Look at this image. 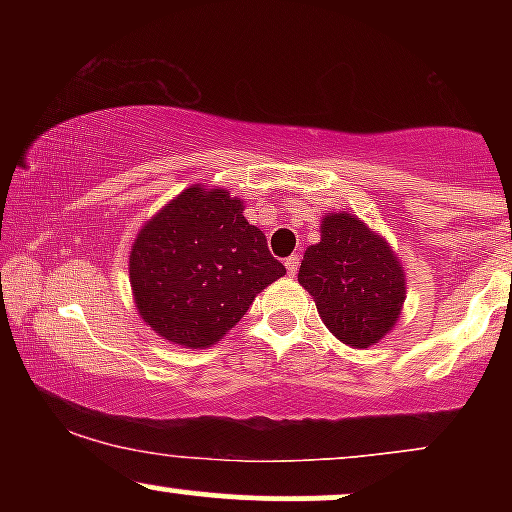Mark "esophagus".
Masks as SVG:
<instances>
[{"instance_id": "34e87169", "label": "esophagus", "mask_w": 512, "mask_h": 512, "mask_svg": "<svg viewBox=\"0 0 512 512\" xmlns=\"http://www.w3.org/2000/svg\"><path fill=\"white\" fill-rule=\"evenodd\" d=\"M286 272H289V276H296V272H298V264H301V257L298 255H291V257H286Z\"/></svg>"}]
</instances>
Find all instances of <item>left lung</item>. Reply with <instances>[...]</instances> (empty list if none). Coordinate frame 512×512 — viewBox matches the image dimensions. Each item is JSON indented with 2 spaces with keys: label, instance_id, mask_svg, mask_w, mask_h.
<instances>
[{
  "label": "left lung",
  "instance_id": "1",
  "mask_svg": "<svg viewBox=\"0 0 512 512\" xmlns=\"http://www.w3.org/2000/svg\"><path fill=\"white\" fill-rule=\"evenodd\" d=\"M320 243L305 250L298 281L339 342L368 349L395 327L407 279L383 236L354 214H327Z\"/></svg>",
  "mask_w": 512,
  "mask_h": 512
}]
</instances>
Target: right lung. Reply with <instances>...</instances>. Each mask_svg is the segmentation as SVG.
<instances>
[{
  "label": "right lung",
  "instance_id": "right-lung-1",
  "mask_svg": "<svg viewBox=\"0 0 512 512\" xmlns=\"http://www.w3.org/2000/svg\"><path fill=\"white\" fill-rule=\"evenodd\" d=\"M231 192L192 185L151 216L129 252L134 303L158 337L207 349L286 274Z\"/></svg>",
  "mask_w": 512,
  "mask_h": 512
}]
</instances>
